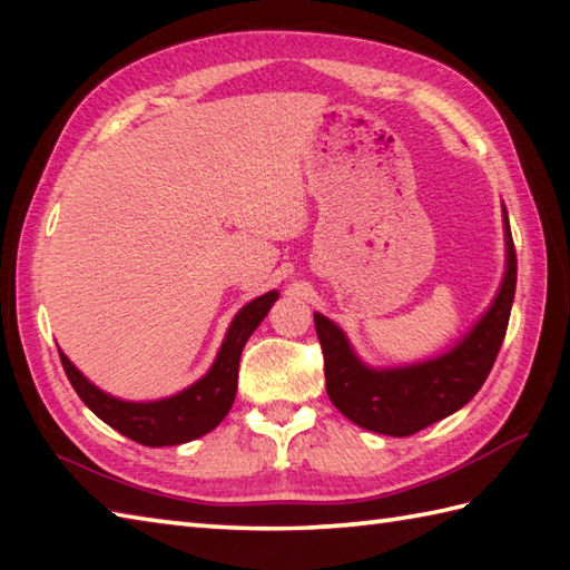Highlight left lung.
I'll use <instances>...</instances> for the list:
<instances>
[{
  "mask_svg": "<svg viewBox=\"0 0 570 570\" xmlns=\"http://www.w3.org/2000/svg\"><path fill=\"white\" fill-rule=\"evenodd\" d=\"M502 223L507 259L498 296L443 355L399 367H370L341 325L313 313L325 360V390L343 416L367 431L402 439L455 414L480 392L502 347L517 288V254L504 203Z\"/></svg>",
  "mask_w": 570,
  "mask_h": 570,
  "instance_id": "8db88e82",
  "label": "left lung"
}]
</instances>
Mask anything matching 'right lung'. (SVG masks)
Instances as JSON below:
<instances>
[{"instance_id": "obj_1", "label": "right lung", "mask_w": 570, "mask_h": 570, "mask_svg": "<svg viewBox=\"0 0 570 570\" xmlns=\"http://www.w3.org/2000/svg\"><path fill=\"white\" fill-rule=\"evenodd\" d=\"M276 298L278 292H266L264 296L249 301L247 306H242L233 323H229L210 370L198 382L166 399H154V402L117 399L85 377L68 360V355H63V350H58L60 362H63L72 390L78 392L82 404L127 439L149 448L196 441L200 435L210 433L233 409L242 347L249 341V335L257 331V325L269 313Z\"/></svg>"}]
</instances>
